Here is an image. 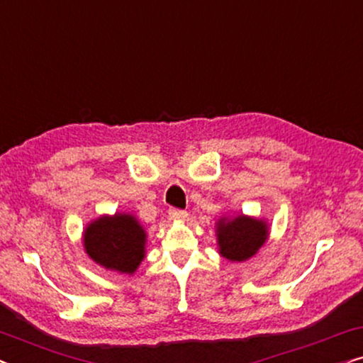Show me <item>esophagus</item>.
<instances>
[{"label": "esophagus", "instance_id": "1", "mask_svg": "<svg viewBox=\"0 0 363 363\" xmlns=\"http://www.w3.org/2000/svg\"><path fill=\"white\" fill-rule=\"evenodd\" d=\"M168 215H170L172 220H175V221H183V220H186L188 213H186V211H183V210H177V208H172V210L168 211Z\"/></svg>", "mask_w": 363, "mask_h": 363}]
</instances>
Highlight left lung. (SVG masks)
Here are the masks:
<instances>
[{
  "label": "left lung",
  "instance_id": "8db88e82",
  "mask_svg": "<svg viewBox=\"0 0 363 363\" xmlns=\"http://www.w3.org/2000/svg\"><path fill=\"white\" fill-rule=\"evenodd\" d=\"M269 236V228L264 220L238 215L223 216L216 223V240L220 255L228 261L241 262L252 257Z\"/></svg>",
  "mask_w": 363,
  "mask_h": 363
}]
</instances>
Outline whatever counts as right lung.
<instances>
[{"instance_id": "right-lung-1", "label": "right lung", "mask_w": 363, "mask_h": 363, "mask_svg": "<svg viewBox=\"0 0 363 363\" xmlns=\"http://www.w3.org/2000/svg\"><path fill=\"white\" fill-rule=\"evenodd\" d=\"M147 233L127 213L104 215L84 230V250L99 266L121 274H133L145 257Z\"/></svg>"}]
</instances>
